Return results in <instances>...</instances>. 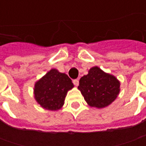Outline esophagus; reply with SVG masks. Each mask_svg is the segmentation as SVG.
Instances as JSON below:
<instances>
[{"label":"esophagus","mask_w":146,"mask_h":146,"mask_svg":"<svg viewBox=\"0 0 146 146\" xmlns=\"http://www.w3.org/2000/svg\"><path fill=\"white\" fill-rule=\"evenodd\" d=\"M73 84H74L75 86H78V85H79V80H78V79L74 80H73Z\"/></svg>","instance_id":"esophagus-1"}]
</instances>
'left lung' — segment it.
Listing matches in <instances>:
<instances>
[{
	"mask_svg": "<svg viewBox=\"0 0 146 146\" xmlns=\"http://www.w3.org/2000/svg\"><path fill=\"white\" fill-rule=\"evenodd\" d=\"M119 84L115 76L94 66L88 75L81 77L78 88L90 106L102 108L109 106L117 98Z\"/></svg>",
	"mask_w": 146,
	"mask_h": 146,
	"instance_id": "8db88e82",
	"label": "left lung"
}]
</instances>
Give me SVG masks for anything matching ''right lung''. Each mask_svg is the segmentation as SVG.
Here are the masks:
<instances>
[{"mask_svg": "<svg viewBox=\"0 0 146 146\" xmlns=\"http://www.w3.org/2000/svg\"><path fill=\"white\" fill-rule=\"evenodd\" d=\"M73 87L71 80L66 74L52 69L36 83L35 98L44 108L57 110L63 106L67 91Z\"/></svg>", "mask_w": 146, "mask_h": 146, "instance_id": "right-lung-1", "label": "right lung"}]
</instances>
